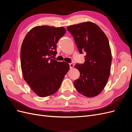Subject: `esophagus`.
Returning <instances> with one entry per match:
<instances>
[{"mask_svg": "<svg viewBox=\"0 0 132 132\" xmlns=\"http://www.w3.org/2000/svg\"><path fill=\"white\" fill-rule=\"evenodd\" d=\"M69 66H70V68H73L74 67V64L73 63H69Z\"/></svg>", "mask_w": 132, "mask_h": 132, "instance_id": "34e87169", "label": "esophagus"}]
</instances>
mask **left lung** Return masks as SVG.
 I'll return each instance as SVG.
<instances>
[{
    "label": "left lung",
    "mask_w": 132,
    "mask_h": 132,
    "mask_svg": "<svg viewBox=\"0 0 132 132\" xmlns=\"http://www.w3.org/2000/svg\"><path fill=\"white\" fill-rule=\"evenodd\" d=\"M73 35L80 53L85 52V61L74 67L80 73L74 81L80 94L93 97L100 94L109 80L112 62V54L106 35L95 23L84 22L68 26Z\"/></svg>",
    "instance_id": "1"
}]
</instances>
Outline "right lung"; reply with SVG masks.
<instances>
[{
    "mask_svg": "<svg viewBox=\"0 0 132 132\" xmlns=\"http://www.w3.org/2000/svg\"><path fill=\"white\" fill-rule=\"evenodd\" d=\"M65 32L63 27L38 26L23 39L20 51L22 76L39 97L56 93L69 69L68 63L52 59L57 53V42Z\"/></svg>",
    "mask_w": 132,
    "mask_h": 132,
    "instance_id": "right-lung-1",
    "label": "right lung"
}]
</instances>
